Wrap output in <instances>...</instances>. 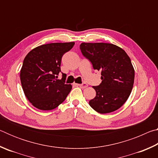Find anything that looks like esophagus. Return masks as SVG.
Here are the masks:
<instances>
[{"instance_id": "34e87169", "label": "esophagus", "mask_w": 158, "mask_h": 158, "mask_svg": "<svg viewBox=\"0 0 158 158\" xmlns=\"http://www.w3.org/2000/svg\"><path fill=\"white\" fill-rule=\"evenodd\" d=\"M78 85L80 88H81V89H85V88L88 87V84H85V83H83V84H78Z\"/></svg>"}]
</instances>
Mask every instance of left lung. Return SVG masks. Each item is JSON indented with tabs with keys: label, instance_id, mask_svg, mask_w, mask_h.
Wrapping results in <instances>:
<instances>
[{
	"label": "left lung",
	"instance_id": "obj_1",
	"mask_svg": "<svg viewBox=\"0 0 158 158\" xmlns=\"http://www.w3.org/2000/svg\"><path fill=\"white\" fill-rule=\"evenodd\" d=\"M80 50L93 69L101 71L102 83L93 86L96 96L89 101L90 106L100 114L118 109L133 88L135 69L130 57L121 47L109 43L83 42Z\"/></svg>",
	"mask_w": 158,
	"mask_h": 158
}]
</instances>
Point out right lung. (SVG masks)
<instances>
[{
  "instance_id": "add662e5",
  "label": "right lung",
  "mask_w": 158,
  "mask_h": 158,
  "mask_svg": "<svg viewBox=\"0 0 158 158\" xmlns=\"http://www.w3.org/2000/svg\"><path fill=\"white\" fill-rule=\"evenodd\" d=\"M74 42L50 43L32 49L25 57L20 72V79L26 97L35 107L52 110L60 105L72 89L65 84L66 74L58 79L61 73L63 54Z\"/></svg>"
}]
</instances>
